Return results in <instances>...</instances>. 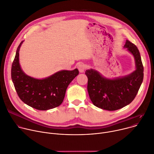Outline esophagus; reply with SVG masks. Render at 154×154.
<instances>
[{
	"mask_svg": "<svg viewBox=\"0 0 154 154\" xmlns=\"http://www.w3.org/2000/svg\"><path fill=\"white\" fill-rule=\"evenodd\" d=\"M77 68L80 72H83L85 70V65L83 63H79L77 66Z\"/></svg>",
	"mask_w": 154,
	"mask_h": 154,
	"instance_id": "obj_1",
	"label": "esophagus"
}]
</instances>
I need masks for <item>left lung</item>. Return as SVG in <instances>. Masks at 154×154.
I'll list each match as a JSON object with an SVG mask.
<instances>
[{
    "label": "left lung",
    "instance_id": "8db88e82",
    "mask_svg": "<svg viewBox=\"0 0 154 154\" xmlns=\"http://www.w3.org/2000/svg\"><path fill=\"white\" fill-rule=\"evenodd\" d=\"M125 48L132 53L136 69L131 74L116 79H106L93 69L87 70V89L93 104L107 110H116L130 104L140 88L144 77V67L137 47L127 40Z\"/></svg>",
    "mask_w": 154,
    "mask_h": 154
}]
</instances>
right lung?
<instances>
[{"label": "right lung", "mask_w": 154, "mask_h": 154, "mask_svg": "<svg viewBox=\"0 0 154 154\" xmlns=\"http://www.w3.org/2000/svg\"><path fill=\"white\" fill-rule=\"evenodd\" d=\"M23 42L17 48L11 70V80L21 100L35 109L47 110L61 104L69 83L79 74L73 71H61L44 79H37L26 75L19 63V51Z\"/></svg>", "instance_id": "obj_1"}]
</instances>
